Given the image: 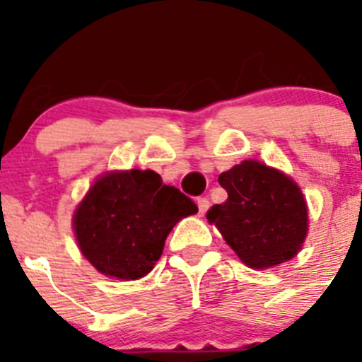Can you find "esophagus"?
<instances>
[{
	"label": "esophagus",
	"mask_w": 362,
	"mask_h": 362,
	"mask_svg": "<svg viewBox=\"0 0 362 362\" xmlns=\"http://www.w3.org/2000/svg\"><path fill=\"white\" fill-rule=\"evenodd\" d=\"M197 209H199L201 216H204V214H206V210L210 209V201L206 199V197H199V199H197Z\"/></svg>",
	"instance_id": "1"
}]
</instances>
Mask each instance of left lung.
Segmentation results:
<instances>
[{
	"label": "left lung",
	"mask_w": 362,
	"mask_h": 362,
	"mask_svg": "<svg viewBox=\"0 0 362 362\" xmlns=\"http://www.w3.org/2000/svg\"><path fill=\"white\" fill-rule=\"evenodd\" d=\"M228 199L214 204L206 219L250 268L290 261L308 230L305 197L292 179L259 161H243L219 175Z\"/></svg>",
	"instance_id": "1"
}]
</instances>
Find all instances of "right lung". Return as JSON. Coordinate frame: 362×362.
<instances>
[{
  "label": "right lung",
  "mask_w": 362,
  "mask_h": 362,
  "mask_svg": "<svg viewBox=\"0 0 362 362\" xmlns=\"http://www.w3.org/2000/svg\"><path fill=\"white\" fill-rule=\"evenodd\" d=\"M197 204L152 170L112 172L95 181L74 216L83 255L105 276L137 279L161 257L175 223Z\"/></svg>",
  "instance_id": "add662e5"
}]
</instances>
